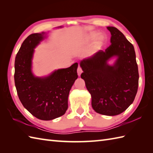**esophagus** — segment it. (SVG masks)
<instances>
[{"mask_svg": "<svg viewBox=\"0 0 153 153\" xmlns=\"http://www.w3.org/2000/svg\"><path fill=\"white\" fill-rule=\"evenodd\" d=\"M77 75H78L79 76H80L81 74H82V68H81L80 67H78V68H77Z\"/></svg>", "mask_w": 153, "mask_h": 153, "instance_id": "esophagus-1", "label": "esophagus"}]
</instances>
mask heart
Here are the masks:
<instances>
[{
    "label": "heart",
    "instance_id": "1",
    "mask_svg": "<svg viewBox=\"0 0 153 153\" xmlns=\"http://www.w3.org/2000/svg\"><path fill=\"white\" fill-rule=\"evenodd\" d=\"M97 33H91L89 35H87V36H85V37L84 38V41H85V43H89V42L95 39V37H97ZM105 35L102 34H100L95 41V46L96 47H99L100 46H102V45L104 44V43H105Z\"/></svg>",
    "mask_w": 153,
    "mask_h": 153
}]
</instances>
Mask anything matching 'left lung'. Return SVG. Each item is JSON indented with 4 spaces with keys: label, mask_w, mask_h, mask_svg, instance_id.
Segmentation results:
<instances>
[{
    "label": "left lung",
    "mask_w": 153,
    "mask_h": 153,
    "mask_svg": "<svg viewBox=\"0 0 153 153\" xmlns=\"http://www.w3.org/2000/svg\"><path fill=\"white\" fill-rule=\"evenodd\" d=\"M111 45L80 62L84 79L91 95V105L97 113L116 116L134 102L139 84L138 66L133 45L121 31L107 27ZM116 57L112 65L108 61Z\"/></svg>",
    "instance_id": "obj_1"
}]
</instances>
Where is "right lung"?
I'll return each instance as SVG.
<instances>
[{"label":"right lung","mask_w":153,"mask_h":153,"mask_svg":"<svg viewBox=\"0 0 153 153\" xmlns=\"http://www.w3.org/2000/svg\"><path fill=\"white\" fill-rule=\"evenodd\" d=\"M47 34L42 32L29 35L16 54L14 64V82L19 99L25 108L42 120H51L64 114L70 91L78 77L77 62L69 68L54 70L47 76L37 77L32 72L34 48Z\"/></svg>","instance_id":"right-lung-1"}]
</instances>
